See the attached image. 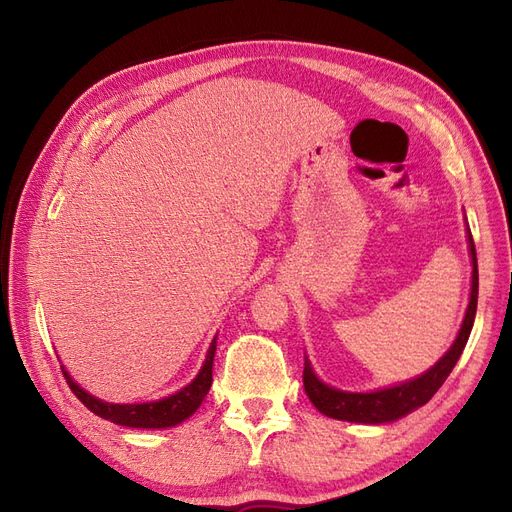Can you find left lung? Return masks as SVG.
Segmentation results:
<instances>
[{
    "label": "left lung",
    "mask_w": 512,
    "mask_h": 512,
    "mask_svg": "<svg viewBox=\"0 0 512 512\" xmlns=\"http://www.w3.org/2000/svg\"><path fill=\"white\" fill-rule=\"evenodd\" d=\"M470 241V254H472V294H470V305L466 318H463L461 331L442 359L433 365L427 374L421 378H414L410 382H404L399 386H391V389H382L376 393H344L331 389L324 382L316 378L312 371V365L305 361L303 367V384L305 393L312 399V404L331 418L337 421H350V423H367V425H378V423H391L397 418L406 416L408 412L425 406L427 401L438 393L444 380L451 374L453 367L457 365L459 356L468 344V337L474 324L476 316V301H478V265H476V247L472 232L468 235Z\"/></svg>",
    "instance_id": "8db88e82"
}]
</instances>
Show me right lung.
Masks as SVG:
<instances>
[{"mask_svg":"<svg viewBox=\"0 0 512 512\" xmlns=\"http://www.w3.org/2000/svg\"><path fill=\"white\" fill-rule=\"evenodd\" d=\"M213 356L215 339L207 352L203 369L198 371V376L188 386H183L175 395L160 401H149V404H106V401L96 399L94 395L83 391L81 386L68 376L66 369L61 371H64V378L70 386V391L79 397L91 412L106 418V421L138 429H166L185 421V418L192 416L198 410V406L203 404V399L207 397L213 382Z\"/></svg>","mask_w":512,"mask_h":512,"instance_id":"obj_1","label":"right lung"}]
</instances>
